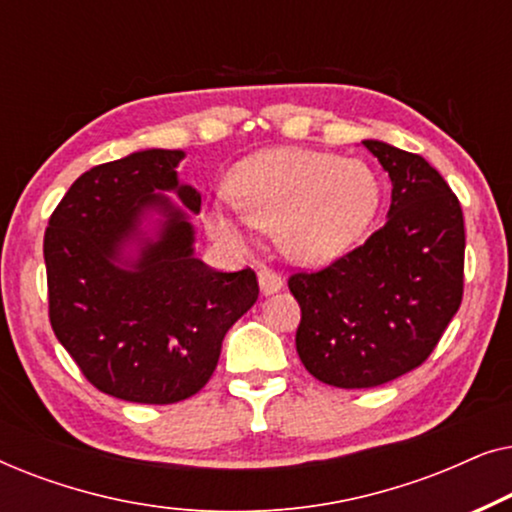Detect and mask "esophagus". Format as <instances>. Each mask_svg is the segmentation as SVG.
I'll use <instances>...</instances> for the list:
<instances>
[{
	"mask_svg": "<svg viewBox=\"0 0 512 512\" xmlns=\"http://www.w3.org/2000/svg\"><path fill=\"white\" fill-rule=\"evenodd\" d=\"M258 286H261V293L263 296H272V293L282 291V277L277 275V272H272L270 268H263L261 272H258Z\"/></svg>",
	"mask_w": 512,
	"mask_h": 512,
	"instance_id": "obj_1",
	"label": "esophagus"
}]
</instances>
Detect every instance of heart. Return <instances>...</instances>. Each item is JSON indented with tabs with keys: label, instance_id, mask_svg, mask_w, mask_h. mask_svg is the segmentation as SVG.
<instances>
[{
	"label": "heart",
	"instance_id": "heart-1",
	"mask_svg": "<svg viewBox=\"0 0 512 512\" xmlns=\"http://www.w3.org/2000/svg\"><path fill=\"white\" fill-rule=\"evenodd\" d=\"M235 205L214 200L205 223L214 240L247 249L254 230L277 235L293 261L324 263L354 247L380 209L375 172L356 158L307 149L256 153L230 179Z\"/></svg>",
	"mask_w": 512,
	"mask_h": 512
}]
</instances>
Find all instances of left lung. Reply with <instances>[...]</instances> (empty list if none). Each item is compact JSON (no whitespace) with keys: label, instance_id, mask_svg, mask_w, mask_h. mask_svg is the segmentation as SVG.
<instances>
[{"label":"left lung","instance_id":"8db88e82","mask_svg":"<svg viewBox=\"0 0 512 512\" xmlns=\"http://www.w3.org/2000/svg\"><path fill=\"white\" fill-rule=\"evenodd\" d=\"M391 179L387 223L326 270L289 279L307 373L368 389L422 366L464 293V214L445 179L417 153L363 139Z\"/></svg>","mask_w":512,"mask_h":512}]
</instances>
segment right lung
Returning a JSON list of instances; mask_svg holds the SVG:
<instances>
[{
	"instance_id": "1",
	"label": "right lung",
	"mask_w": 512,
	"mask_h": 512,
	"mask_svg": "<svg viewBox=\"0 0 512 512\" xmlns=\"http://www.w3.org/2000/svg\"><path fill=\"white\" fill-rule=\"evenodd\" d=\"M184 158L181 149H144L93 167L46 228L55 338L90 384L123 401L167 405L198 394L228 328L258 298L249 268L219 272L195 256L200 191L179 179Z\"/></svg>"
}]
</instances>
